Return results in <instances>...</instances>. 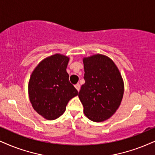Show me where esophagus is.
<instances>
[{
    "label": "esophagus",
    "instance_id": "esophagus-1",
    "mask_svg": "<svg viewBox=\"0 0 155 155\" xmlns=\"http://www.w3.org/2000/svg\"><path fill=\"white\" fill-rule=\"evenodd\" d=\"M74 87H75V88L76 89H77V91H79V90H80V84H75V86H74Z\"/></svg>",
    "mask_w": 155,
    "mask_h": 155
}]
</instances>
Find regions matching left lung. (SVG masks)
I'll return each mask as SVG.
<instances>
[{
	"mask_svg": "<svg viewBox=\"0 0 155 155\" xmlns=\"http://www.w3.org/2000/svg\"><path fill=\"white\" fill-rule=\"evenodd\" d=\"M85 83L79 92L84 114L99 122L112 116L120 105L124 82L119 69L107 56L97 54L84 58Z\"/></svg>",
	"mask_w": 155,
	"mask_h": 155,
	"instance_id": "obj_1",
	"label": "left lung"
}]
</instances>
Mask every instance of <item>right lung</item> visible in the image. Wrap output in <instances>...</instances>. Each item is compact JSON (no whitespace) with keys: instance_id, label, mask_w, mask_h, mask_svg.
<instances>
[{"instance_id":"add662e5","label":"right lung","mask_w":155,"mask_h":155,"mask_svg":"<svg viewBox=\"0 0 155 155\" xmlns=\"http://www.w3.org/2000/svg\"><path fill=\"white\" fill-rule=\"evenodd\" d=\"M68 61L69 58L61 54L45 58L29 80V99L33 108L48 120L61 116L68 101L78 95L66 72Z\"/></svg>"}]
</instances>
